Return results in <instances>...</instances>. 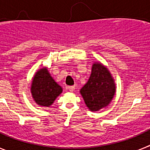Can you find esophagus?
Masks as SVG:
<instances>
[{"instance_id":"34e87169","label":"esophagus","mask_w":150,"mask_h":150,"mask_svg":"<svg viewBox=\"0 0 150 150\" xmlns=\"http://www.w3.org/2000/svg\"><path fill=\"white\" fill-rule=\"evenodd\" d=\"M67 89H68V90H69V91L70 92H74L75 91V86H68L67 87Z\"/></svg>"}]
</instances>
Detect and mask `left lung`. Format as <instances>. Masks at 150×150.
Listing matches in <instances>:
<instances>
[{"label":"left lung","mask_w":150,"mask_h":150,"mask_svg":"<svg viewBox=\"0 0 150 150\" xmlns=\"http://www.w3.org/2000/svg\"><path fill=\"white\" fill-rule=\"evenodd\" d=\"M116 91L114 80L108 69L95 62L88 82L80 89L85 103L92 111H98L110 104Z\"/></svg>","instance_id":"obj_1"}]
</instances>
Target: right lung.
I'll use <instances>...</instances> for the list:
<instances>
[{
  "mask_svg": "<svg viewBox=\"0 0 150 150\" xmlns=\"http://www.w3.org/2000/svg\"><path fill=\"white\" fill-rule=\"evenodd\" d=\"M62 93V88L57 83L47 68L38 70L34 75L31 85V93L34 101L42 107H50Z\"/></svg>",
  "mask_w": 150,
  "mask_h": 150,
  "instance_id": "1",
  "label": "right lung"
}]
</instances>
